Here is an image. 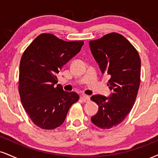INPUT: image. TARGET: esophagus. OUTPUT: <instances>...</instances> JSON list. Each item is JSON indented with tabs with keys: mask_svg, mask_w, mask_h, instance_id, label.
I'll return each instance as SVG.
<instances>
[{
	"mask_svg": "<svg viewBox=\"0 0 158 158\" xmlns=\"http://www.w3.org/2000/svg\"><path fill=\"white\" fill-rule=\"evenodd\" d=\"M80 98H81V100L84 102H90V97H89L88 96H86V95H84V96H81Z\"/></svg>",
	"mask_w": 158,
	"mask_h": 158,
	"instance_id": "esophagus-1",
	"label": "esophagus"
}]
</instances>
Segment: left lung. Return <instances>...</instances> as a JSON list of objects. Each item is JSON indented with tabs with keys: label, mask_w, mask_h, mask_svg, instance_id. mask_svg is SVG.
Returning <instances> with one entry per match:
<instances>
[{
	"label": "left lung",
	"mask_w": 158,
	"mask_h": 158,
	"mask_svg": "<svg viewBox=\"0 0 158 158\" xmlns=\"http://www.w3.org/2000/svg\"><path fill=\"white\" fill-rule=\"evenodd\" d=\"M90 48L102 73L110 77V97L94 95L98 105L92 122L101 129H110L124 120L135 102L140 82V59L135 48L120 34L112 32L90 41Z\"/></svg>",
	"instance_id": "obj_1"
}]
</instances>
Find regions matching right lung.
Listing matches in <instances>:
<instances>
[{
	"label": "right lung",
	"instance_id": "1",
	"mask_svg": "<svg viewBox=\"0 0 158 158\" xmlns=\"http://www.w3.org/2000/svg\"><path fill=\"white\" fill-rule=\"evenodd\" d=\"M82 40L67 42L52 34L40 35L22 55L19 73L20 100L36 126L54 130L62 124L76 92H66L58 84L56 73L81 50Z\"/></svg>",
	"mask_w": 158,
	"mask_h": 158
}]
</instances>
